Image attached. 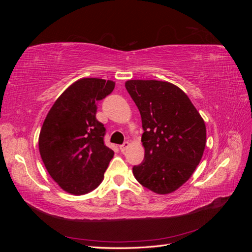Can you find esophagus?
I'll use <instances>...</instances> for the list:
<instances>
[{"label": "esophagus", "instance_id": "34e87169", "mask_svg": "<svg viewBox=\"0 0 252 252\" xmlns=\"http://www.w3.org/2000/svg\"><path fill=\"white\" fill-rule=\"evenodd\" d=\"M129 145H130V144H129L128 142H124V144H122L121 146H120V150H121L122 152H124V151L129 147Z\"/></svg>", "mask_w": 252, "mask_h": 252}]
</instances>
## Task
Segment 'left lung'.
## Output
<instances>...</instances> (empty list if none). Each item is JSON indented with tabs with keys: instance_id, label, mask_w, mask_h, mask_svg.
Wrapping results in <instances>:
<instances>
[{
	"instance_id": "obj_1",
	"label": "left lung",
	"mask_w": 252,
	"mask_h": 252,
	"mask_svg": "<svg viewBox=\"0 0 252 252\" xmlns=\"http://www.w3.org/2000/svg\"><path fill=\"white\" fill-rule=\"evenodd\" d=\"M125 87L142 118L144 161L133 166L141 185L158 194L175 191L194 172L206 145L205 122L178 86L129 80Z\"/></svg>"
}]
</instances>
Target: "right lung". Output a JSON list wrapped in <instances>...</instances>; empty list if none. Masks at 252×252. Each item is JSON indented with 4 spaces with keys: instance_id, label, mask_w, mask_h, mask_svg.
<instances>
[{
    "instance_id": "obj_1",
    "label": "right lung",
    "mask_w": 252,
    "mask_h": 252,
    "mask_svg": "<svg viewBox=\"0 0 252 252\" xmlns=\"http://www.w3.org/2000/svg\"><path fill=\"white\" fill-rule=\"evenodd\" d=\"M114 85L110 80H78L58 97L44 121L40 155L50 177L68 193L94 190L113 158L104 144L106 129L95 114L96 102L110 94Z\"/></svg>"
}]
</instances>
